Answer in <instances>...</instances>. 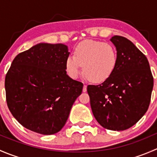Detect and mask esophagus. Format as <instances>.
Here are the masks:
<instances>
[{"label": "esophagus", "mask_w": 157, "mask_h": 157, "mask_svg": "<svg viewBox=\"0 0 157 157\" xmlns=\"http://www.w3.org/2000/svg\"><path fill=\"white\" fill-rule=\"evenodd\" d=\"M83 93H85V92H86V84H84V86H83Z\"/></svg>", "instance_id": "1"}]
</instances>
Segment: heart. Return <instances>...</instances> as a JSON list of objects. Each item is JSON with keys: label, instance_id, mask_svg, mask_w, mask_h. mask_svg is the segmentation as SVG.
I'll list each match as a JSON object with an SVG mask.
<instances>
[{"label": "heart", "instance_id": "1", "mask_svg": "<svg viewBox=\"0 0 157 157\" xmlns=\"http://www.w3.org/2000/svg\"><path fill=\"white\" fill-rule=\"evenodd\" d=\"M118 54L116 48L110 43L99 41L86 40L74 50V56L67 58L65 67L71 78H77L81 73L89 80L101 83L110 77L116 67Z\"/></svg>", "mask_w": 157, "mask_h": 157}]
</instances>
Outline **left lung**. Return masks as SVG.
Here are the masks:
<instances>
[{"mask_svg": "<svg viewBox=\"0 0 157 157\" xmlns=\"http://www.w3.org/2000/svg\"><path fill=\"white\" fill-rule=\"evenodd\" d=\"M118 62L112 75L99 85H88L90 105L96 121L112 131L132 127L148 109L153 77L147 57L126 38L110 39Z\"/></svg>", "mask_w": 157, "mask_h": 157, "instance_id": "1", "label": "left lung"}]
</instances>
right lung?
I'll list each match as a JSON object with an SVG mask.
<instances>
[{
  "label": "right lung",
  "mask_w": 157,
  "mask_h": 157,
  "mask_svg": "<svg viewBox=\"0 0 157 157\" xmlns=\"http://www.w3.org/2000/svg\"><path fill=\"white\" fill-rule=\"evenodd\" d=\"M63 44L39 43L18 54L5 77L6 100L23 127L53 134L64 126L83 84L67 74Z\"/></svg>",
  "instance_id": "add662e5"
}]
</instances>
